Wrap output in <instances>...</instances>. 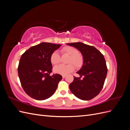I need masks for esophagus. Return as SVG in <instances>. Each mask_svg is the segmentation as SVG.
<instances>
[{
	"label": "esophagus",
	"instance_id": "1",
	"mask_svg": "<svg viewBox=\"0 0 130 130\" xmlns=\"http://www.w3.org/2000/svg\"><path fill=\"white\" fill-rule=\"evenodd\" d=\"M62 77H63V78H65L66 75H62Z\"/></svg>",
	"mask_w": 130,
	"mask_h": 130
}]
</instances>
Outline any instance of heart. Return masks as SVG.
Returning a JSON list of instances; mask_svg holds the SVG:
<instances>
[{"label": "heart", "instance_id": "1", "mask_svg": "<svg viewBox=\"0 0 130 130\" xmlns=\"http://www.w3.org/2000/svg\"><path fill=\"white\" fill-rule=\"evenodd\" d=\"M61 53L63 54L69 56L67 65L61 64L55 67L53 69L55 73L67 75L74 70L75 67L77 69H79L84 64V57L82 54L78 53V51L75 48L70 46H65L61 49ZM51 63L54 66L57 65L60 62V56L57 52H53L50 57Z\"/></svg>", "mask_w": 130, "mask_h": 130}]
</instances>
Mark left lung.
Segmentation results:
<instances>
[{"label":"left lung","mask_w":130,"mask_h":130,"mask_svg":"<svg viewBox=\"0 0 130 130\" xmlns=\"http://www.w3.org/2000/svg\"><path fill=\"white\" fill-rule=\"evenodd\" d=\"M67 44L80 51L84 57V64L77 72L80 77H74L73 81L69 85L70 91L80 99H92L99 94L104 85L107 73L105 57L93 46L81 42Z\"/></svg>","instance_id":"8db88e82"}]
</instances>
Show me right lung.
<instances>
[{
	"label": "right lung",
	"mask_w": 130,
	"mask_h": 130,
	"mask_svg": "<svg viewBox=\"0 0 130 130\" xmlns=\"http://www.w3.org/2000/svg\"><path fill=\"white\" fill-rule=\"evenodd\" d=\"M61 44L43 42L31 46L19 61L18 73L25 92L33 99L43 100L52 96L62 78L60 74H50L53 66L50 57Z\"/></svg>",
	"instance_id": "right-lung-1"
}]
</instances>
